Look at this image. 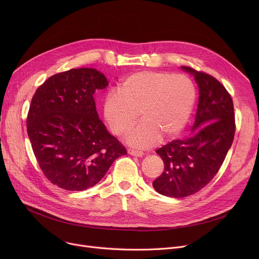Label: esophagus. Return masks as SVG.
Returning <instances> with one entry per match:
<instances>
[{"label": "esophagus", "mask_w": 259, "mask_h": 259, "mask_svg": "<svg viewBox=\"0 0 259 259\" xmlns=\"http://www.w3.org/2000/svg\"><path fill=\"white\" fill-rule=\"evenodd\" d=\"M128 153L130 155H133V156H138V157H142L144 155V153L142 151H138V150H133V149H129L128 150Z\"/></svg>", "instance_id": "esophagus-1"}]
</instances>
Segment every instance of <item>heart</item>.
I'll return each instance as SVG.
<instances>
[{"label": "heart", "mask_w": 259, "mask_h": 259, "mask_svg": "<svg viewBox=\"0 0 259 259\" xmlns=\"http://www.w3.org/2000/svg\"><path fill=\"white\" fill-rule=\"evenodd\" d=\"M196 101L193 80L185 74L140 71L122 79L118 89L109 92L104 101V115L118 137L143 121L127 138L130 145L149 148L160 138L174 139L185 129Z\"/></svg>", "instance_id": "1"}]
</instances>
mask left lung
<instances>
[{"label":"left lung","instance_id":"1","mask_svg":"<svg viewBox=\"0 0 259 259\" xmlns=\"http://www.w3.org/2000/svg\"><path fill=\"white\" fill-rule=\"evenodd\" d=\"M182 68L194 75L199 88L192 134L157 149L165 168L153 182L159 194L175 198L192 195L212 181L235 134L233 101L224 85L208 73Z\"/></svg>","mask_w":259,"mask_h":259}]
</instances>
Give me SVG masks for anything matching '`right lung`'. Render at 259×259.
Instances as JSON below:
<instances>
[{
	"instance_id": "1",
	"label": "right lung",
	"mask_w": 259,
	"mask_h": 259,
	"mask_svg": "<svg viewBox=\"0 0 259 259\" xmlns=\"http://www.w3.org/2000/svg\"><path fill=\"white\" fill-rule=\"evenodd\" d=\"M107 86L97 69L78 68L50 76L36 89L27 133L40 170L53 185L83 191L127 154L97 112L93 94Z\"/></svg>"
}]
</instances>
